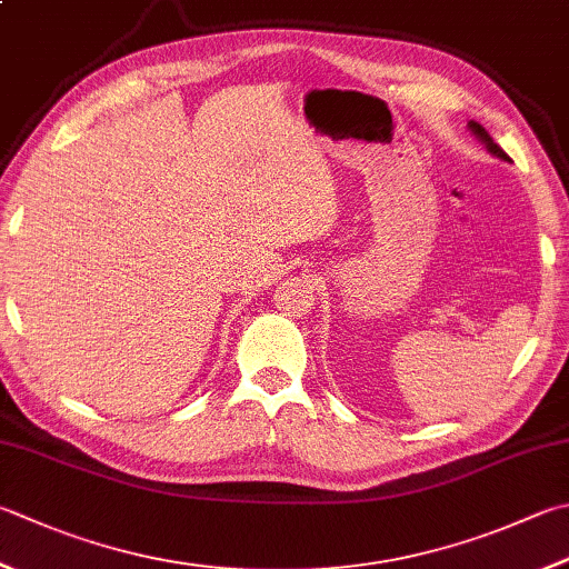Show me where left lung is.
I'll list each match as a JSON object with an SVG mask.
<instances>
[{"mask_svg":"<svg viewBox=\"0 0 569 569\" xmlns=\"http://www.w3.org/2000/svg\"><path fill=\"white\" fill-rule=\"evenodd\" d=\"M468 128H470V133H473V136L478 138V141L488 148V153H492V156L500 158V160H510V156H508L506 151H502V148H500L496 141H492L490 133L486 131L483 126L476 123V121H468Z\"/></svg>","mask_w":569,"mask_h":569,"instance_id":"1","label":"left lung"}]
</instances>
